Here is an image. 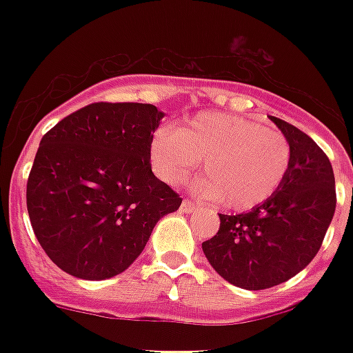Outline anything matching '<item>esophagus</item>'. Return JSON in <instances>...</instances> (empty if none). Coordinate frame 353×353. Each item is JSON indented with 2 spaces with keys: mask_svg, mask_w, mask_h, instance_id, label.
Instances as JSON below:
<instances>
[{
  "mask_svg": "<svg viewBox=\"0 0 353 353\" xmlns=\"http://www.w3.org/2000/svg\"><path fill=\"white\" fill-rule=\"evenodd\" d=\"M198 209L196 205L192 203V201H188V199H183L181 203V212H185V214H188V212H194V210Z\"/></svg>",
  "mask_w": 353,
  "mask_h": 353,
  "instance_id": "34e87169",
  "label": "esophagus"
}]
</instances>
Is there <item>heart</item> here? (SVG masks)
I'll return each instance as SVG.
<instances>
[{
    "label": "heart",
    "instance_id": "heart-1",
    "mask_svg": "<svg viewBox=\"0 0 353 353\" xmlns=\"http://www.w3.org/2000/svg\"><path fill=\"white\" fill-rule=\"evenodd\" d=\"M194 190L231 210L265 203L284 183L291 146L280 132L229 113H201L177 132L159 130L152 141V165L172 187L198 170Z\"/></svg>",
    "mask_w": 353,
    "mask_h": 353
}]
</instances>
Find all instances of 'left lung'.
Returning <instances> with one entry per match:
<instances>
[{
  "instance_id": "left-lung-1",
  "label": "left lung",
  "mask_w": 353,
  "mask_h": 353,
  "mask_svg": "<svg viewBox=\"0 0 353 353\" xmlns=\"http://www.w3.org/2000/svg\"><path fill=\"white\" fill-rule=\"evenodd\" d=\"M269 119L291 146L282 187L249 212L220 214V231L201 243L221 279L251 291L282 284L312 262L337 201L334 168L317 143L290 122Z\"/></svg>"
}]
</instances>
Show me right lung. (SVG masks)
<instances>
[{
	"instance_id": "right-lung-1",
	"label": "right lung",
	"mask_w": 353,
	"mask_h": 353,
	"mask_svg": "<svg viewBox=\"0 0 353 353\" xmlns=\"http://www.w3.org/2000/svg\"><path fill=\"white\" fill-rule=\"evenodd\" d=\"M165 113L154 104L97 102L40 141L27 210L47 256L65 273L106 280L143 252L181 198L154 176L150 148Z\"/></svg>"
}]
</instances>
